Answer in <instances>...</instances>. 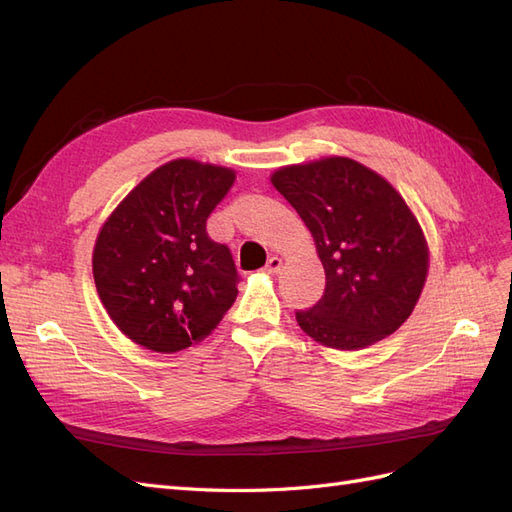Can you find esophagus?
I'll return each mask as SVG.
<instances>
[{"mask_svg":"<svg viewBox=\"0 0 512 512\" xmlns=\"http://www.w3.org/2000/svg\"><path fill=\"white\" fill-rule=\"evenodd\" d=\"M280 269H282V258L271 256V258H269V262H267L265 271H267V273H280Z\"/></svg>","mask_w":512,"mask_h":512,"instance_id":"1","label":"esophagus"}]
</instances>
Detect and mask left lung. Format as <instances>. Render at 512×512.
<instances>
[{"label":"left lung","mask_w":512,"mask_h":512,"mask_svg":"<svg viewBox=\"0 0 512 512\" xmlns=\"http://www.w3.org/2000/svg\"><path fill=\"white\" fill-rule=\"evenodd\" d=\"M271 183L312 232L327 275L322 299L299 309L318 344L359 350L395 333L425 286L429 252L406 200L374 170L324 158L275 170Z\"/></svg>","instance_id":"left-lung-1"}]
</instances>
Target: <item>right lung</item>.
<instances>
[{"mask_svg":"<svg viewBox=\"0 0 512 512\" xmlns=\"http://www.w3.org/2000/svg\"><path fill=\"white\" fill-rule=\"evenodd\" d=\"M235 173L196 160L153 170L121 200L94 247V280L117 329L153 352H179L218 327L239 273L207 235Z\"/></svg>","mask_w":512,"mask_h":512,"instance_id":"1","label":"right lung"}]
</instances>
